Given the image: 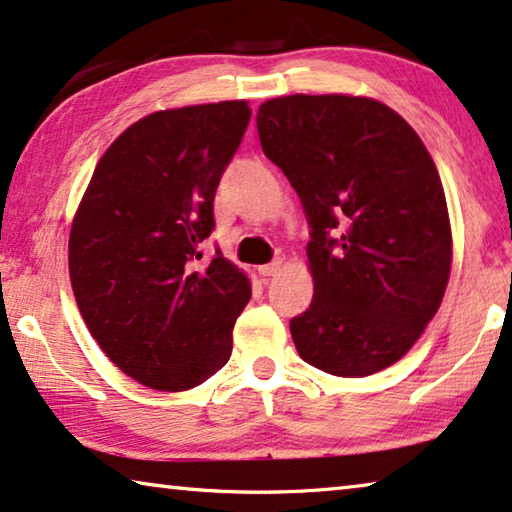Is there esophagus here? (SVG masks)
Returning a JSON list of instances; mask_svg holds the SVG:
<instances>
[{"mask_svg":"<svg viewBox=\"0 0 512 512\" xmlns=\"http://www.w3.org/2000/svg\"><path fill=\"white\" fill-rule=\"evenodd\" d=\"M280 259H276V262H271V264H264V266H259V276L262 278H271V276H276V273L280 271Z\"/></svg>","mask_w":512,"mask_h":512,"instance_id":"esophagus-1","label":"esophagus"}]
</instances>
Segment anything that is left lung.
Returning <instances> with one entry per match:
<instances>
[{"mask_svg": "<svg viewBox=\"0 0 512 512\" xmlns=\"http://www.w3.org/2000/svg\"><path fill=\"white\" fill-rule=\"evenodd\" d=\"M257 131L310 225L315 296L289 322L296 352L335 377L375 375L421 338L451 276L434 160L398 112L361 96L271 98Z\"/></svg>", "mask_w": 512, "mask_h": 512, "instance_id": "1", "label": "left lung"}]
</instances>
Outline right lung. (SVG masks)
I'll list each match as a JSON object with an SVG mask.
<instances>
[{
    "label": "right lung",
    "mask_w": 512,
    "mask_h": 512,
    "mask_svg": "<svg viewBox=\"0 0 512 512\" xmlns=\"http://www.w3.org/2000/svg\"><path fill=\"white\" fill-rule=\"evenodd\" d=\"M250 112L223 101L135 121L75 213L68 271L80 315L110 361L156 391H188L230 361L250 282L220 250L197 262Z\"/></svg>",
    "instance_id": "add662e5"
}]
</instances>
